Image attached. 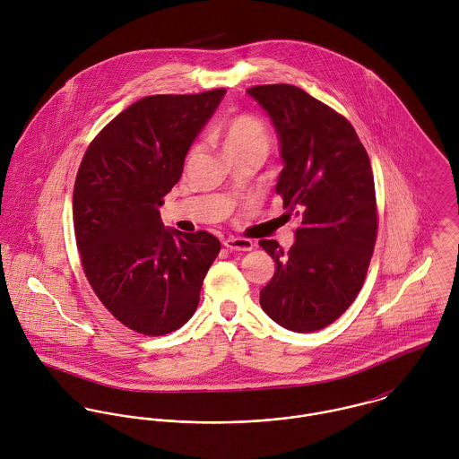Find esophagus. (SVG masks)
<instances>
[{"mask_svg":"<svg viewBox=\"0 0 459 459\" xmlns=\"http://www.w3.org/2000/svg\"><path fill=\"white\" fill-rule=\"evenodd\" d=\"M224 246L230 251H253L255 244L249 238H240V237H230L224 240Z\"/></svg>","mask_w":459,"mask_h":459,"instance_id":"1","label":"esophagus"}]
</instances>
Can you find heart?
<instances>
[{
	"instance_id": "obj_1",
	"label": "heart",
	"mask_w": 459,
	"mask_h": 459,
	"mask_svg": "<svg viewBox=\"0 0 459 459\" xmlns=\"http://www.w3.org/2000/svg\"><path fill=\"white\" fill-rule=\"evenodd\" d=\"M222 146L226 153L238 155L246 152H263L266 153L270 146V132L260 118L253 115H238L231 118L221 132ZM199 146L195 144L189 152V159L197 153Z\"/></svg>"
}]
</instances>
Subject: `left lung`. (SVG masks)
<instances>
[{
  "mask_svg": "<svg viewBox=\"0 0 459 459\" xmlns=\"http://www.w3.org/2000/svg\"><path fill=\"white\" fill-rule=\"evenodd\" d=\"M281 144L275 193L300 215L295 244L260 246L275 273L260 291L263 311L281 327L313 332L335 322L360 291L373 256L378 217L371 162L351 124L291 84L253 86Z\"/></svg>",
  "mask_w": 459,
  "mask_h": 459,
  "instance_id": "8db88e82",
  "label": "left lung"
}]
</instances>
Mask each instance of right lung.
<instances>
[{
  "label": "right lung",
  "mask_w": 459,
  "mask_h": 459,
  "mask_svg": "<svg viewBox=\"0 0 459 459\" xmlns=\"http://www.w3.org/2000/svg\"><path fill=\"white\" fill-rule=\"evenodd\" d=\"M226 90L150 95L90 143L74 186V230L84 273L126 327L164 335L191 320L221 242L164 228L159 206Z\"/></svg>",
  "instance_id": "1"
}]
</instances>
